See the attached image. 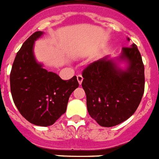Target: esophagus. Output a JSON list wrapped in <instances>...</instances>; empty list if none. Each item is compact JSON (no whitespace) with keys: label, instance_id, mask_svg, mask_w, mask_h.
Wrapping results in <instances>:
<instances>
[{"label":"esophagus","instance_id":"esophagus-1","mask_svg":"<svg viewBox=\"0 0 159 159\" xmlns=\"http://www.w3.org/2000/svg\"><path fill=\"white\" fill-rule=\"evenodd\" d=\"M77 82H78V83H79V85H81L82 82V81H83V77H82V76L81 75V74H79V75L77 76Z\"/></svg>","mask_w":159,"mask_h":159}]
</instances>
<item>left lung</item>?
Returning a JSON list of instances; mask_svg holds the SVG:
<instances>
[{"mask_svg":"<svg viewBox=\"0 0 159 159\" xmlns=\"http://www.w3.org/2000/svg\"><path fill=\"white\" fill-rule=\"evenodd\" d=\"M130 41V38H126ZM121 62L124 68L120 66ZM82 88L89 114L104 127L128 119L137 109L144 91V68L137 46L123 47L119 56H105L82 72Z\"/></svg>","mask_w":159,"mask_h":159,"instance_id":"obj_1","label":"left lung"}]
</instances>
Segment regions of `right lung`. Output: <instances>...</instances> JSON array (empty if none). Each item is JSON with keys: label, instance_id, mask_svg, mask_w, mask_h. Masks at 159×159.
Instances as JSON below:
<instances>
[{"label": "right lung", "instance_id": "add662e5", "mask_svg": "<svg viewBox=\"0 0 159 159\" xmlns=\"http://www.w3.org/2000/svg\"><path fill=\"white\" fill-rule=\"evenodd\" d=\"M44 34L38 31L26 40L18 51L10 72V91L21 115L37 126H48L66 112L68 99L79 84L77 77L63 80L38 63L34 44Z\"/></svg>", "mask_w": 159, "mask_h": 159}]
</instances>
